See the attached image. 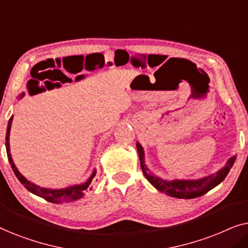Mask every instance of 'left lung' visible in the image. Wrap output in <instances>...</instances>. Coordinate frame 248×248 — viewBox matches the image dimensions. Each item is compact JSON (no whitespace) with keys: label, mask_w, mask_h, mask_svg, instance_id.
Here are the masks:
<instances>
[{"label":"left lung","mask_w":248,"mask_h":248,"mask_svg":"<svg viewBox=\"0 0 248 248\" xmlns=\"http://www.w3.org/2000/svg\"><path fill=\"white\" fill-rule=\"evenodd\" d=\"M137 149L139 158H140L142 171H143L145 178L148 179L149 183L154 187L157 188L158 191L176 199L188 200L204 195L205 193H208L210 189L215 188L217 185H219L226 178L230 168L232 167L236 160V155H232L227 160L225 167L220 168L218 171L213 172L211 175L204 176V177L198 179H164L154 175L149 170L144 160V150L139 142H137Z\"/></svg>","instance_id":"obj_1"}]
</instances>
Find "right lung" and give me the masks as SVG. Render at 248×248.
<instances>
[{
    "label": "right lung",
    "instance_id": "right-lung-1",
    "mask_svg": "<svg viewBox=\"0 0 248 248\" xmlns=\"http://www.w3.org/2000/svg\"><path fill=\"white\" fill-rule=\"evenodd\" d=\"M49 84V83H48ZM45 86L47 88V83H45ZM61 86V84H59ZM23 96H25V93L19 94V99H22ZM12 121H13V116L9 120L8 123V127H6V137H5V147H6V154H8V159L10 165H11L12 170L15 172L16 178L19 179L20 183L25 186V187L28 189L29 192H31L32 194H35L37 196H40V198L45 199L46 201L52 202V203H69V202H73L77 201L81 198H83L84 193H86L88 189H91V182L94 176H96V169H93L91 175L89 176V178L87 179L86 182L81 183V184H74V185H70L67 187L64 188H59V189H53V188H45V187H40V186L33 184L30 181H28L25 176H23L21 172L18 170V168L16 167L15 162H13L11 152H10V131H11V125H12Z\"/></svg>",
    "mask_w": 248,
    "mask_h": 248
}]
</instances>
